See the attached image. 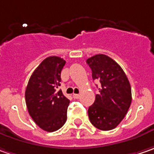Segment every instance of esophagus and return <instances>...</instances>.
Here are the masks:
<instances>
[{
	"label": "esophagus",
	"mask_w": 154,
	"mask_h": 154,
	"mask_svg": "<svg viewBox=\"0 0 154 154\" xmlns=\"http://www.w3.org/2000/svg\"><path fill=\"white\" fill-rule=\"evenodd\" d=\"M79 97H80V95H79V94H73V98H75V99L79 98Z\"/></svg>",
	"instance_id": "esophagus-1"
}]
</instances>
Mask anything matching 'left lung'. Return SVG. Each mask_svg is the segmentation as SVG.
<instances>
[{
	"label": "left lung",
	"instance_id": "1",
	"mask_svg": "<svg viewBox=\"0 0 154 154\" xmlns=\"http://www.w3.org/2000/svg\"><path fill=\"white\" fill-rule=\"evenodd\" d=\"M93 80L101 83L99 94L88 109L90 122L100 130L114 129L123 120L132 102L129 81L111 57L97 54L87 59Z\"/></svg>",
	"mask_w": 154,
	"mask_h": 154
}]
</instances>
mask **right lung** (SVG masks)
Segmentation results:
<instances>
[{
    "instance_id": "add662e5",
    "label": "right lung",
    "mask_w": 154,
    "mask_h": 154,
    "mask_svg": "<svg viewBox=\"0 0 154 154\" xmlns=\"http://www.w3.org/2000/svg\"><path fill=\"white\" fill-rule=\"evenodd\" d=\"M63 58L46 57L32 74L26 89V103L30 116L43 130L54 132L64 126L70 100L57 90L61 82Z\"/></svg>"
}]
</instances>
